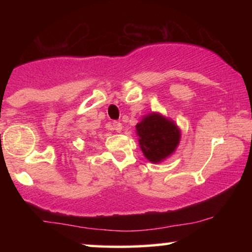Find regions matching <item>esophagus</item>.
<instances>
[{
	"instance_id": "esophagus-1",
	"label": "esophagus",
	"mask_w": 252,
	"mask_h": 252,
	"mask_svg": "<svg viewBox=\"0 0 252 252\" xmlns=\"http://www.w3.org/2000/svg\"><path fill=\"white\" fill-rule=\"evenodd\" d=\"M112 129L116 130L117 132H121V130H122V123H121V122H114V123H112Z\"/></svg>"
}]
</instances>
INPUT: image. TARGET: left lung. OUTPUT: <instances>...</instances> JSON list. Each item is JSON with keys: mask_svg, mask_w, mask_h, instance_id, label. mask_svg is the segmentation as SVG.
I'll list each match as a JSON object with an SVG mask.
<instances>
[{"mask_svg": "<svg viewBox=\"0 0 252 252\" xmlns=\"http://www.w3.org/2000/svg\"><path fill=\"white\" fill-rule=\"evenodd\" d=\"M141 149L152 162H160L174 152L180 131L172 121L158 114H150L136 126Z\"/></svg>", "mask_w": 252, "mask_h": 252, "instance_id": "left-lung-1", "label": "left lung"}]
</instances>
